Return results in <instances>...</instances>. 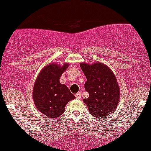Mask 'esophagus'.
Here are the masks:
<instances>
[{
  "mask_svg": "<svg viewBox=\"0 0 151 151\" xmlns=\"http://www.w3.org/2000/svg\"><path fill=\"white\" fill-rule=\"evenodd\" d=\"M75 97H76V99H81V94L80 92L77 93V94L75 95Z\"/></svg>",
  "mask_w": 151,
  "mask_h": 151,
  "instance_id": "1",
  "label": "esophagus"
}]
</instances>
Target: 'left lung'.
Instances as JSON below:
<instances>
[{
    "label": "left lung",
    "instance_id": "obj_1",
    "mask_svg": "<svg viewBox=\"0 0 151 151\" xmlns=\"http://www.w3.org/2000/svg\"><path fill=\"white\" fill-rule=\"evenodd\" d=\"M87 78L84 88L89 94L83 101L91 115L96 118L107 116L116 109L119 100V88L111 70L101 63L81 64Z\"/></svg>",
    "mask_w": 151,
    "mask_h": 151
}]
</instances>
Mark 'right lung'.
<instances>
[{"label":"right lung","mask_w":151,"mask_h":151,"mask_svg":"<svg viewBox=\"0 0 151 151\" xmlns=\"http://www.w3.org/2000/svg\"><path fill=\"white\" fill-rule=\"evenodd\" d=\"M52 63L42 70L33 88L34 103L42 113L50 118H57L64 112L68 101L75 99L66 85L60 82L62 73L68 67Z\"/></svg>","instance_id":"right-lung-1"}]
</instances>
